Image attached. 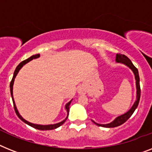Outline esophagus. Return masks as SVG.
<instances>
[{"instance_id": "obj_1", "label": "esophagus", "mask_w": 152, "mask_h": 152, "mask_svg": "<svg viewBox=\"0 0 152 152\" xmlns=\"http://www.w3.org/2000/svg\"><path fill=\"white\" fill-rule=\"evenodd\" d=\"M85 92H86V91H85V89L84 88H82V87L79 88V89H78L79 94H85Z\"/></svg>"}]
</instances>
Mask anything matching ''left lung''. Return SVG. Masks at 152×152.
<instances>
[{"mask_svg":"<svg viewBox=\"0 0 152 152\" xmlns=\"http://www.w3.org/2000/svg\"><path fill=\"white\" fill-rule=\"evenodd\" d=\"M116 61L117 63H123L124 64H126L127 67H130L131 70L133 71L134 74L135 75V79H136V86H137V100L134 102V104L133 105V106L131 107L128 112L126 113L124 115H121V116H118L117 118H116L115 120L111 122L110 124H96V122L93 123L95 124H96L97 126H104V127H116V126H120L121 124H124L126 122V120L130 118V116H132V114L134 113V110H136L137 106H138L139 101H140V97H141V87H140V77H139L138 75V71L137 69L135 67V66L133 64V63L131 62L130 59L127 57L124 54H120V53H117L116 56Z\"/></svg>","mask_w":152,"mask_h":152,"instance_id":"8db88e82","label":"left lung"}]
</instances>
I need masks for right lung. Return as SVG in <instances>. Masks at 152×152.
I'll list each match as a JSON object with an SVG mask.
<instances>
[{
  "label": "right lung",
  "mask_w": 152,
  "mask_h": 152,
  "mask_svg": "<svg viewBox=\"0 0 152 152\" xmlns=\"http://www.w3.org/2000/svg\"><path fill=\"white\" fill-rule=\"evenodd\" d=\"M38 57H39V54H36V55H33V56H30L29 58L26 59V60H25V61H23L22 62H21L18 65V67H16L15 71V72H14V75H13V77H12V79H11V83H10V90H11V97H12V101H13V104H14V108H15V111L16 114H17V116H18V118L20 119V120H22V121H23L24 123H26V124H28V125H29V126H32V127H34V128L37 129V130H53V129H56L57 128V127H59L60 126H61L66 121V120L67 119V117H68V115H69V110H70V104H71V102H69L66 105V110H67V118L65 119L64 120H63L62 122L61 123H58V124H51V125H38V124H31V123L28 122L27 120H26L25 119H23L21 116V115L19 114V113H18V111L17 108H16L15 106V101H14V99H13V84H14V81H15V78L16 75H17L18 72L19 71V70L21 68H22V67L23 66L24 64H26V63H28V61H32V60H33V59H36V58H38Z\"/></svg>",
  "instance_id": "right-lung-1"
}]
</instances>
